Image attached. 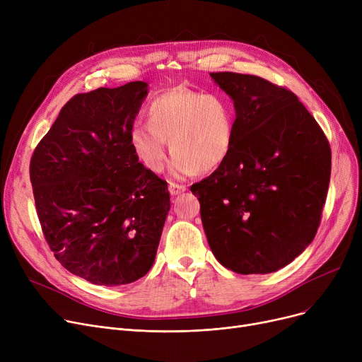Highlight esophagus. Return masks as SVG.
I'll list each match as a JSON object with an SVG mask.
<instances>
[{
	"label": "esophagus",
	"instance_id": "1",
	"mask_svg": "<svg viewBox=\"0 0 362 362\" xmlns=\"http://www.w3.org/2000/svg\"><path fill=\"white\" fill-rule=\"evenodd\" d=\"M168 191H170L171 195H179V194L186 191V185H179V183H175V182H170L168 183Z\"/></svg>",
	"mask_w": 362,
	"mask_h": 362
}]
</instances>
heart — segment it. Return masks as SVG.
Masks as SVG:
<instances>
[{
	"mask_svg": "<svg viewBox=\"0 0 362 362\" xmlns=\"http://www.w3.org/2000/svg\"><path fill=\"white\" fill-rule=\"evenodd\" d=\"M148 124H135L130 144L142 164L161 173L167 163V142L175 156L173 175L186 177L218 168L229 157L235 141L236 112L223 93L170 89L152 100Z\"/></svg>",
	"mask_w": 362,
	"mask_h": 362,
	"instance_id": "obj_1",
	"label": "heart"
}]
</instances>
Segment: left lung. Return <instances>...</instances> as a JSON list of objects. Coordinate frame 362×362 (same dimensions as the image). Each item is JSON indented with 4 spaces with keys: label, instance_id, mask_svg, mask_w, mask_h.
Masks as SVG:
<instances>
[{
    "label": "left lung",
    "instance_id": "1",
    "mask_svg": "<svg viewBox=\"0 0 362 362\" xmlns=\"http://www.w3.org/2000/svg\"><path fill=\"white\" fill-rule=\"evenodd\" d=\"M210 74L233 100L235 141L227 160L191 191L224 267L273 273L317 233L330 183V144L288 88L254 74Z\"/></svg>",
    "mask_w": 362,
    "mask_h": 362
}]
</instances>
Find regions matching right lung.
I'll return each mask as SVG.
<instances>
[{
	"label": "right lung",
	"instance_id": "right-lung-1",
	"mask_svg": "<svg viewBox=\"0 0 362 362\" xmlns=\"http://www.w3.org/2000/svg\"><path fill=\"white\" fill-rule=\"evenodd\" d=\"M145 82L78 93L36 145L29 165L36 214L54 257L100 286L144 277L170 210L167 182L130 144Z\"/></svg>",
	"mask_w": 362,
	"mask_h": 362
}]
</instances>
